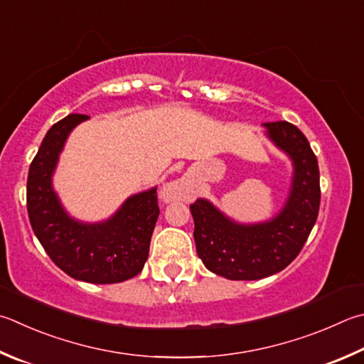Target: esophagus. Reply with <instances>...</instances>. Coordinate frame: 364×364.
<instances>
[{
	"label": "esophagus",
	"instance_id": "esophagus-1",
	"mask_svg": "<svg viewBox=\"0 0 364 364\" xmlns=\"http://www.w3.org/2000/svg\"><path fill=\"white\" fill-rule=\"evenodd\" d=\"M191 193V186L186 180H176L173 183L167 184L162 191V197L164 200H184L189 197Z\"/></svg>",
	"mask_w": 364,
	"mask_h": 364
}]
</instances>
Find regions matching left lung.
Wrapping results in <instances>:
<instances>
[{"instance_id": "left-lung-1", "label": "left lung", "mask_w": 364, "mask_h": 364, "mask_svg": "<svg viewBox=\"0 0 364 364\" xmlns=\"http://www.w3.org/2000/svg\"><path fill=\"white\" fill-rule=\"evenodd\" d=\"M267 135L294 164L285 207L272 221L242 226L208 200L189 205L197 255L211 272L229 280H259L291 264L307 242L320 210V170L306 135L287 121L266 122Z\"/></svg>"}]
</instances>
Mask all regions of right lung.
Instances as JSON below:
<instances>
[{"instance_id": "obj_1", "label": "right lung", "mask_w": 364, "mask_h": 364, "mask_svg": "<svg viewBox=\"0 0 364 364\" xmlns=\"http://www.w3.org/2000/svg\"><path fill=\"white\" fill-rule=\"evenodd\" d=\"M89 116L68 114L52 125L30 164L26 210L46 253L76 280L119 283L141 272L159 216L157 189L132 196L107 223L82 224L65 213L50 178L70 132Z\"/></svg>"}]
</instances>
